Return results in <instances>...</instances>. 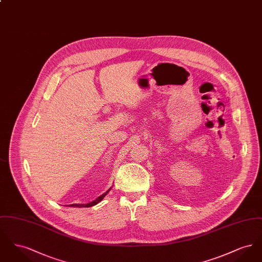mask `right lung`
<instances>
[{"mask_svg":"<svg viewBox=\"0 0 262 262\" xmlns=\"http://www.w3.org/2000/svg\"><path fill=\"white\" fill-rule=\"evenodd\" d=\"M111 188L112 187H110L106 192H104L102 195L98 196L94 201H91V202H89L88 204H71V207H91V206H94V205H96L98 202H100L101 200L106 196V194L111 190Z\"/></svg>","mask_w":262,"mask_h":262,"instance_id":"add662e5","label":"right lung"}]
</instances>
